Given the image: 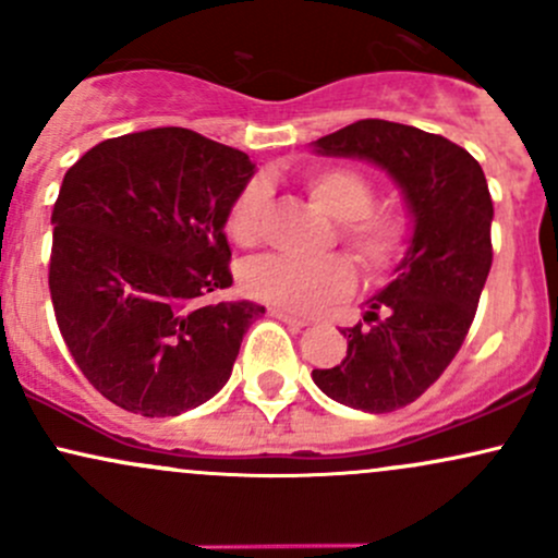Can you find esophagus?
<instances>
[{
	"label": "esophagus",
	"instance_id": "esophagus-1",
	"mask_svg": "<svg viewBox=\"0 0 558 558\" xmlns=\"http://www.w3.org/2000/svg\"><path fill=\"white\" fill-rule=\"evenodd\" d=\"M270 315L275 317V319H280V323H286V325H291V328H306V325H310V319L306 317H299V315H291V312H283V310H270Z\"/></svg>",
	"mask_w": 558,
	"mask_h": 558
}]
</instances>
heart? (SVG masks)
I'll use <instances>...</instances> for the list:
<instances>
[{"mask_svg":"<svg viewBox=\"0 0 558 558\" xmlns=\"http://www.w3.org/2000/svg\"><path fill=\"white\" fill-rule=\"evenodd\" d=\"M304 189L323 213L336 220L332 239L354 257L367 278L393 275L414 243V217L399 202H375L377 185L351 165H323L306 172ZM270 220V189L259 178L241 185L228 204L226 233L239 246L262 241ZM356 283V270L343 254L293 259L265 254L241 267V288L252 299L288 312H315L343 299Z\"/></svg>","mask_w":558,"mask_h":558,"instance_id":"obj_1","label":"heart"}]
</instances>
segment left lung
Instances as JSON below:
<instances>
[{
	"label": "left lung",
	"instance_id": "left-lung-1",
	"mask_svg": "<svg viewBox=\"0 0 558 558\" xmlns=\"http://www.w3.org/2000/svg\"><path fill=\"white\" fill-rule=\"evenodd\" d=\"M315 146L386 168L414 215L399 275L369 299L364 323L341 330L349 338L343 362L312 373L338 403L396 412L444 375L475 319L493 262L488 181L459 144L388 120H356Z\"/></svg>",
	"mask_w": 558,
	"mask_h": 558
}]
</instances>
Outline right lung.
<instances>
[{"label":"right lung","instance_id":"add662e5","mask_svg":"<svg viewBox=\"0 0 558 558\" xmlns=\"http://www.w3.org/2000/svg\"><path fill=\"white\" fill-rule=\"evenodd\" d=\"M239 149L189 128L107 138L65 172L49 293L70 356L125 412L175 417L228 383L252 301L233 286L228 204L252 178Z\"/></svg>","mask_w":558,"mask_h":558}]
</instances>
